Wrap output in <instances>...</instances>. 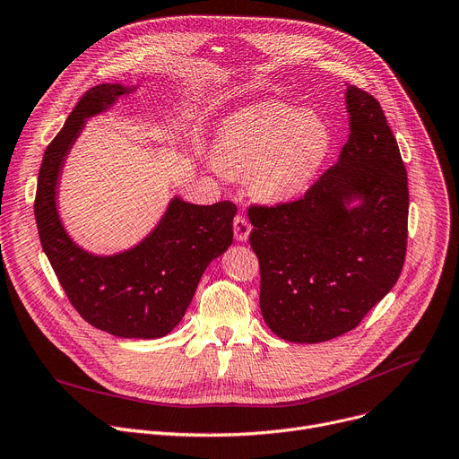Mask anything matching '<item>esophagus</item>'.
I'll list each match as a JSON object with an SVG mask.
<instances>
[{"label":"esophagus","mask_w":459,"mask_h":459,"mask_svg":"<svg viewBox=\"0 0 459 459\" xmlns=\"http://www.w3.org/2000/svg\"><path fill=\"white\" fill-rule=\"evenodd\" d=\"M248 234H251V223H248L243 216L234 218V238L238 241H247Z\"/></svg>","instance_id":"34e87169"}]
</instances>
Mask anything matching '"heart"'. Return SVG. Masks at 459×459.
<instances>
[{
  "label": "heart",
  "instance_id": "b5f03b06",
  "mask_svg": "<svg viewBox=\"0 0 459 459\" xmlns=\"http://www.w3.org/2000/svg\"><path fill=\"white\" fill-rule=\"evenodd\" d=\"M333 144L327 120L316 111L276 99L232 111L214 137V159L229 174L247 172L264 199H283L306 188Z\"/></svg>",
  "mask_w": 459,
  "mask_h": 459
}]
</instances>
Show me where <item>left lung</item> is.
<instances>
[{
  "mask_svg": "<svg viewBox=\"0 0 459 459\" xmlns=\"http://www.w3.org/2000/svg\"><path fill=\"white\" fill-rule=\"evenodd\" d=\"M350 139L293 203L251 206L260 309L274 335L315 344L344 335L395 285L406 256L408 178L381 104L348 86Z\"/></svg>",
  "mask_w": 459,
  "mask_h": 459,
  "instance_id": "8db88e82",
  "label": "left lung"
}]
</instances>
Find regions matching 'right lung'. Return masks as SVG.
Returning a JSON list of instances; mask_svg holds the SVG:
<instances>
[{"instance_id": "right-lung-1", "label": "right lung", "mask_w": 459, "mask_h": 459, "mask_svg": "<svg viewBox=\"0 0 459 459\" xmlns=\"http://www.w3.org/2000/svg\"><path fill=\"white\" fill-rule=\"evenodd\" d=\"M135 90L100 84L78 100L44 153L34 216L41 248L82 318L115 337L160 339L183 320L208 264L232 245L236 204H192L176 195L143 241L109 256L74 243L56 204L64 162L86 120Z\"/></svg>"}]
</instances>
